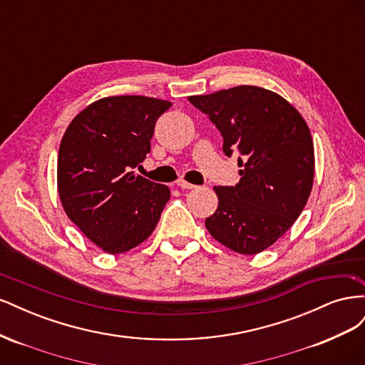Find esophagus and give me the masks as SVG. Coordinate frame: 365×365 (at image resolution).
I'll return each instance as SVG.
<instances>
[{
    "mask_svg": "<svg viewBox=\"0 0 365 365\" xmlns=\"http://www.w3.org/2000/svg\"><path fill=\"white\" fill-rule=\"evenodd\" d=\"M176 185H178L180 189H187V190L196 189V185H195V184H192V182H187V181H184V180H178V181H176Z\"/></svg>",
    "mask_w": 365,
    "mask_h": 365,
    "instance_id": "1",
    "label": "esophagus"
}]
</instances>
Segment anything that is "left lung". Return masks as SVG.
<instances>
[{
	"mask_svg": "<svg viewBox=\"0 0 365 365\" xmlns=\"http://www.w3.org/2000/svg\"><path fill=\"white\" fill-rule=\"evenodd\" d=\"M189 102L213 121L227 157H242L240 181L213 187L219 205L205 227L219 244L259 254L288 231L311 196L314 141L302 114L280 94L239 85Z\"/></svg>",
	"mask_w": 365,
	"mask_h": 365,
	"instance_id": "obj_1",
	"label": "left lung"
}]
</instances>
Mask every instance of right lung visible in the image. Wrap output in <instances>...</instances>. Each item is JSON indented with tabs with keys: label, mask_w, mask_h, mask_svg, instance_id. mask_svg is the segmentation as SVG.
Masks as SVG:
<instances>
[{
	"label": "right lung",
	"mask_w": 365,
	"mask_h": 365,
	"mask_svg": "<svg viewBox=\"0 0 365 365\" xmlns=\"http://www.w3.org/2000/svg\"><path fill=\"white\" fill-rule=\"evenodd\" d=\"M170 106L146 96L103 97L82 109L62 137L58 155L62 207L108 254L143 244L170 200L168 185L130 170L146 158L157 120Z\"/></svg>",
	"instance_id": "1"
}]
</instances>
